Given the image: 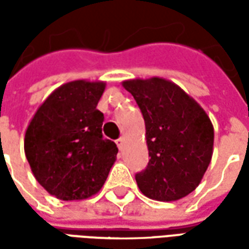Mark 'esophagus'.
Here are the masks:
<instances>
[{"instance_id": "1", "label": "esophagus", "mask_w": 249, "mask_h": 249, "mask_svg": "<svg viewBox=\"0 0 249 249\" xmlns=\"http://www.w3.org/2000/svg\"><path fill=\"white\" fill-rule=\"evenodd\" d=\"M124 141H125L124 137H120V139L116 140V144H117V146H119V149H123V146H124Z\"/></svg>"}]
</instances>
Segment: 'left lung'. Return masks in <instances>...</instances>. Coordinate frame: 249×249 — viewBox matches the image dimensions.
I'll return each mask as SVG.
<instances>
[{
    "label": "left lung",
    "instance_id": "1",
    "mask_svg": "<svg viewBox=\"0 0 249 249\" xmlns=\"http://www.w3.org/2000/svg\"><path fill=\"white\" fill-rule=\"evenodd\" d=\"M145 121L149 162L136 181L146 197L175 201L196 189L213 153V125L175 82L152 77L126 80Z\"/></svg>",
    "mask_w": 249,
    "mask_h": 249
}]
</instances>
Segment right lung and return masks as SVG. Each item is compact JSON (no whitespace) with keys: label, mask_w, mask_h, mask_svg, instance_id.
I'll return each instance as SVG.
<instances>
[{"label":"right lung","mask_w":249,"mask_h":249,"mask_svg":"<svg viewBox=\"0 0 249 249\" xmlns=\"http://www.w3.org/2000/svg\"><path fill=\"white\" fill-rule=\"evenodd\" d=\"M105 82H66L46 98L24 140L36 180L52 196L71 201L97 193L116 161L117 146L103 137L97 104Z\"/></svg>","instance_id":"1"}]
</instances>
